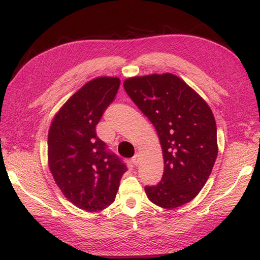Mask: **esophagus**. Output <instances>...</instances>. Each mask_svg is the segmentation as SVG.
<instances>
[{"instance_id":"esophagus-1","label":"esophagus","mask_w":260,"mask_h":260,"mask_svg":"<svg viewBox=\"0 0 260 260\" xmlns=\"http://www.w3.org/2000/svg\"><path fill=\"white\" fill-rule=\"evenodd\" d=\"M132 162H133V164L135 165V167H136L137 164H139V162H140V153H136L135 155L132 157Z\"/></svg>"}]
</instances>
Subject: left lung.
<instances>
[{"label":"left lung","mask_w":260,"mask_h":260,"mask_svg":"<svg viewBox=\"0 0 260 260\" xmlns=\"http://www.w3.org/2000/svg\"><path fill=\"white\" fill-rule=\"evenodd\" d=\"M124 88L157 132L164 173L145 186L148 200L174 209L193 200L206 184L218 155L217 125L211 108L173 74L136 76Z\"/></svg>","instance_id":"8db88e82"}]
</instances>
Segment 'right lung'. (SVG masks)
<instances>
[{"instance_id":"obj_1","label":"right lung","mask_w":260,"mask_h":260,"mask_svg":"<svg viewBox=\"0 0 260 260\" xmlns=\"http://www.w3.org/2000/svg\"><path fill=\"white\" fill-rule=\"evenodd\" d=\"M120 85L97 77L77 90L54 115L48 133V164L63 196L77 208L99 212L115 201L126 165L96 134V125Z\"/></svg>"}]
</instances>
